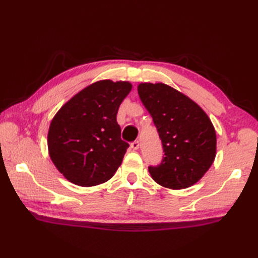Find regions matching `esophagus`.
Wrapping results in <instances>:
<instances>
[{
	"instance_id": "34e87169",
	"label": "esophagus",
	"mask_w": 258,
	"mask_h": 258,
	"mask_svg": "<svg viewBox=\"0 0 258 258\" xmlns=\"http://www.w3.org/2000/svg\"><path fill=\"white\" fill-rule=\"evenodd\" d=\"M131 147H132V149H133L134 151L139 150L140 147H141V143H140V141H135V142H133V143L131 144Z\"/></svg>"
}]
</instances>
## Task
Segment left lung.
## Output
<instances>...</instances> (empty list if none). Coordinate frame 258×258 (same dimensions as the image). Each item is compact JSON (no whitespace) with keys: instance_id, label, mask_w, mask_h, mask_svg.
Listing matches in <instances>:
<instances>
[{"instance_id":"8db88e82","label":"left lung","mask_w":258,"mask_h":258,"mask_svg":"<svg viewBox=\"0 0 258 258\" xmlns=\"http://www.w3.org/2000/svg\"><path fill=\"white\" fill-rule=\"evenodd\" d=\"M142 103L162 140L161 165L150 166L152 178L163 187L183 189L196 184L216 156V133L199 104L164 83H140Z\"/></svg>"}]
</instances>
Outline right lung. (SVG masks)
Instances as JSON below:
<instances>
[{
    "instance_id": "right-lung-1",
    "label": "right lung",
    "mask_w": 258,
    "mask_h": 258,
    "mask_svg": "<svg viewBox=\"0 0 258 258\" xmlns=\"http://www.w3.org/2000/svg\"><path fill=\"white\" fill-rule=\"evenodd\" d=\"M132 87L127 81L94 82L54 115L47 133L48 155L69 182L90 187L116 173L128 147L120 140L116 114Z\"/></svg>"
}]
</instances>
